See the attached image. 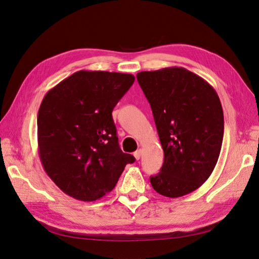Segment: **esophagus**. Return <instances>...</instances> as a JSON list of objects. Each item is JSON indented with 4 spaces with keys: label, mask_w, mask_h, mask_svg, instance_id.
Returning <instances> with one entry per match:
<instances>
[{
    "label": "esophagus",
    "mask_w": 259,
    "mask_h": 259,
    "mask_svg": "<svg viewBox=\"0 0 259 259\" xmlns=\"http://www.w3.org/2000/svg\"><path fill=\"white\" fill-rule=\"evenodd\" d=\"M142 154H143V150H142V149H138V150H136V151L134 152V156L136 158V160H139L140 156H142Z\"/></svg>",
    "instance_id": "34e87169"
}]
</instances>
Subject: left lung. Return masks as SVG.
<instances>
[{"label":"left lung","mask_w":259,"mask_h":259,"mask_svg":"<svg viewBox=\"0 0 259 259\" xmlns=\"http://www.w3.org/2000/svg\"><path fill=\"white\" fill-rule=\"evenodd\" d=\"M151 106L164 151L153 189L167 198L197 190L213 173L224 137L221 100L207 81L183 67L136 75Z\"/></svg>","instance_id":"1"}]
</instances>
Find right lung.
Masks as SVG:
<instances>
[{
	"mask_svg": "<svg viewBox=\"0 0 259 259\" xmlns=\"http://www.w3.org/2000/svg\"><path fill=\"white\" fill-rule=\"evenodd\" d=\"M135 81L128 73L80 70L54 86L37 113L45 173L75 200H99L135 158L117 144L112 110Z\"/></svg>",
	"mask_w": 259,
	"mask_h": 259,
	"instance_id": "1",
	"label": "right lung"
}]
</instances>
